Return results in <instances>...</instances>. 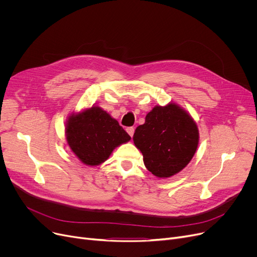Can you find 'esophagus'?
Returning a JSON list of instances; mask_svg holds the SVG:
<instances>
[{
  "instance_id": "34e87169",
  "label": "esophagus",
  "mask_w": 257,
  "mask_h": 257,
  "mask_svg": "<svg viewBox=\"0 0 257 257\" xmlns=\"http://www.w3.org/2000/svg\"><path fill=\"white\" fill-rule=\"evenodd\" d=\"M127 132H128L129 136L132 138V137H133V134H134V128H133V127H129V128H127Z\"/></svg>"
}]
</instances>
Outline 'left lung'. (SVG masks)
<instances>
[{
    "label": "left lung",
    "instance_id": "8db88e82",
    "mask_svg": "<svg viewBox=\"0 0 257 257\" xmlns=\"http://www.w3.org/2000/svg\"><path fill=\"white\" fill-rule=\"evenodd\" d=\"M133 142L143 153L148 171L158 178H169L183 170L199 144L196 121L182 108L170 103L155 106L145 124L134 132Z\"/></svg>",
    "mask_w": 257,
    "mask_h": 257
}]
</instances>
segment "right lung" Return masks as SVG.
Masks as SVG:
<instances>
[{
    "mask_svg": "<svg viewBox=\"0 0 257 257\" xmlns=\"http://www.w3.org/2000/svg\"><path fill=\"white\" fill-rule=\"evenodd\" d=\"M65 136L81 163L92 167L104 163L113 149L131 140L118 121L99 106L72 113L66 120Z\"/></svg>",
    "mask_w": 257,
    "mask_h": 257,
    "instance_id": "right-lung-1",
    "label": "right lung"
}]
</instances>
